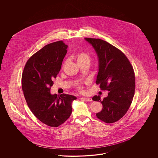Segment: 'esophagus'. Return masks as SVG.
<instances>
[{
    "label": "esophagus",
    "mask_w": 158,
    "mask_h": 158,
    "mask_svg": "<svg viewBox=\"0 0 158 158\" xmlns=\"http://www.w3.org/2000/svg\"><path fill=\"white\" fill-rule=\"evenodd\" d=\"M82 99L85 100V101H90V102L92 101V98H89V97H82Z\"/></svg>",
    "instance_id": "obj_1"
}]
</instances>
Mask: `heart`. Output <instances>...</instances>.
<instances>
[{
    "mask_svg": "<svg viewBox=\"0 0 158 158\" xmlns=\"http://www.w3.org/2000/svg\"><path fill=\"white\" fill-rule=\"evenodd\" d=\"M89 61L90 60V57L89 56L85 53H78L76 55V61Z\"/></svg>",
    "mask_w": 158,
    "mask_h": 158,
    "instance_id": "heart-1",
    "label": "heart"
}]
</instances>
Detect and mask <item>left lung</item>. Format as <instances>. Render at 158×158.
Segmentation results:
<instances>
[{
  "label": "left lung",
  "mask_w": 158,
  "mask_h": 158,
  "mask_svg": "<svg viewBox=\"0 0 158 158\" xmlns=\"http://www.w3.org/2000/svg\"><path fill=\"white\" fill-rule=\"evenodd\" d=\"M85 40L98 56L96 83L101 89L108 91L102 101L100 96L93 97L94 101H101L102 104V110L96 115L106 123H113L126 114L132 102L135 90L133 68L124 54L108 42L96 38Z\"/></svg>",
  "instance_id": "obj_1"
}]
</instances>
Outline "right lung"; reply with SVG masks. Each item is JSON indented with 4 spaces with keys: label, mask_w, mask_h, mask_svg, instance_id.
<instances>
[{
    "label": "right lung",
    "mask_w": 158,
    "mask_h": 158,
    "mask_svg": "<svg viewBox=\"0 0 158 158\" xmlns=\"http://www.w3.org/2000/svg\"><path fill=\"white\" fill-rule=\"evenodd\" d=\"M68 47L61 41L45 45L27 61L22 75L23 92L31 111L39 120L53 127L68 120L72 102L76 99L73 95L50 93Z\"/></svg>",
    "instance_id": "add662e5"
}]
</instances>
